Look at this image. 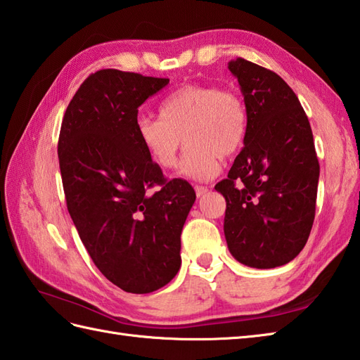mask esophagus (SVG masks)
Masks as SVG:
<instances>
[{
  "mask_svg": "<svg viewBox=\"0 0 360 360\" xmlns=\"http://www.w3.org/2000/svg\"><path fill=\"white\" fill-rule=\"evenodd\" d=\"M195 192H196V196H198V198H201V196H204L205 193L209 192V187H204V186H196V187H195Z\"/></svg>",
  "mask_w": 360,
  "mask_h": 360,
  "instance_id": "obj_1",
  "label": "esophagus"
}]
</instances>
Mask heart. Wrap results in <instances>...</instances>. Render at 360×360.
<instances>
[{"label":"heart","instance_id":"b5f03b06","mask_svg":"<svg viewBox=\"0 0 360 360\" xmlns=\"http://www.w3.org/2000/svg\"><path fill=\"white\" fill-rule=\"evenodd\" d=\"M159 117L137 120V139L153 164L170 170L178 164L184 136L188 147L181 176L195 181L215 178L223 158L243 147L249 125L243 97L207 83H188L173 91L160 103Z\"/></svg>","mask_w":360,"mask_h":360}]
</instances>
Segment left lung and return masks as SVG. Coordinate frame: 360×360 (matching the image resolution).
Segmentation results:
<instances>
[{
    "mask_svg": "<svg viewBox=\"0 0 360 360\" xmlns=\"http://www.w3.org/2000/svg\"><path fill=\"white\" fill-rule=\"evenodd\" d=\"M248 108L244 147L227 178L224 235L240 263L271 269L304 248L316 217L320 165L307 112L288 83L241 57L229 63Z\"/></svg>",
    "mask_w": 360,
    "mask_h": 360,
    "instance_id": "left-lung-1",
    "label": "left lung"
}]
</instances>
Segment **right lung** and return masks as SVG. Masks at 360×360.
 I'll list each match as a JSON object with an SVG mask.
<instances>
[{"label": "right lung", "mask_w": 360, "mask_h": 360, "mask_svg": "<svg viewBox=\"0 0 360 360\" xmlns=\"http://www.w3.org/2000/svg\"><path fill=\"white\" fill-rule=\"evenodd\" d=\"M168 79L101 70L66 108L58 162L68 212L97 269L131 294H148L181 267V232L196 200L167 181L136 134L137 108Z\"/></svg>", "instance_id": "add662e5"}]
</instances>
